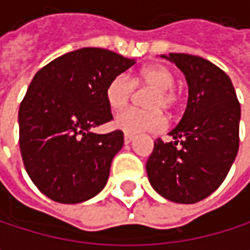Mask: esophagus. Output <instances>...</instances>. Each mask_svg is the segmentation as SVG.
<instances>
[{"mask_svg": "<svg viewBox=\"0 0 250 250\" xmlns=\"http://www.w3.org/2000/svg\"><path fill=\"white\" fill-rule=\"evenodd\" d=\"M131 140H133V134L125 133V143H130Z\"/></svg>", "mask_w": 250, "mask_h": 250, "instance_id": "obj_1", "label": "esophagus"}]
</instances>
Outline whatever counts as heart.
Returning <instances> with one entry per match:
<instances>
[{
    "label": "heart",
    "instance_id": "obj_1",
    "mask_svg": "<svg viewBox=\"0 0 250 250\" xmlns=\"http://www.w3.org/2000/svg\"><path fill=\"white\" fill-rule=\"evenodd\" d=\"M174 72L161 63H153L142 68L131 79L125 75H117L105 86V101L111 110H123L131 101L134 88H152L146 107L149 111L128 108L117 114L114 125L128 134L145 131H159L167 125V119L161 110L172 111L179 103V94L174 88Z\"/></svg>",
    "mask_w": 250,
    "mask_h": 250
}]
</instances>
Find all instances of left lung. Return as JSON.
<instances>
[{
  "mask_svg": "<svg viewBox=\"0 0 250 250\" xmlns=\"http://www.w3.org/2000/svg\"><path fill=\"white\" fill-rule=\"evenodd\" d=\"M167 59L185 75L188 104L169 133L175 142H155L146 172L167 200L194 204L214 192L230 171L239 150L240 104L230 78L214 63L187 53Z\"/></svg>",
  "mask_w": 250,
  "mask_h": 250,
  "instance_id": "1",
  "label": "left lung"
}]
</instances>
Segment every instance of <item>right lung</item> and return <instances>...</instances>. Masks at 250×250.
Returning <instances> with one entry per match:
<instances>
[{"instance_id": "obj_1", "label": "right lung", "mask_w": 250, "mask_h": 250, "mask_svg": "<svg viewBox=\"0 0 250 250\" xmlns=\"http://www.w3.org/2000/svg\"><path fill=\"white\" fill-rule=\"evenodd\" d=\"M134 59L100 47L62 55L33 78L19 110L20 152L25 171L46 197L76 204L107 184L123 131L91 133L113 119L105 86Z\"/></svg>"}]
</instances>
